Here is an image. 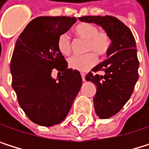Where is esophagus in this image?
Listing matches in <instances>:
<instances>
[{
    "instance_id": "1",
    "label": "esophagus",
    "mask_w": 149,
    "mask_h": 149,
    "mask_svg": "<svg viewBox=\"0 0 149 149\" xmlns=\"http://www.w3.org/2000/svg\"><path fill=\"white\" fill-rule=\"evenodd\" d=\"M81 79H83V81H85V74H84V73H81Z\"/></svg>"
}]
</instances>
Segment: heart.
Masks as SVG:
<instances>
[{
    "mask_svg": "<svg viewBox=\"0 0 149 149\" xmlns=\"http://www.w3.org/2000/svg\"><path fill=\"white\" fill-rule=\"evenodd\" d=\"M74 33L77 37L86 41L85 51H92L99 56L105 55L110 49L111 38L107 33L99 32L95 25L89 23H81L74 28ZM57 46L59 52L68 56L71 52V41L68 34L62 33L59 35ZM97 58L92 52L83 56H74L68 59V65L74 70L84 72L96 64Z\"/></svg>",
    "mask_w": 149,
    "mask_h": 149,
    "instance_id": "b5f03b06",
    "label": "heart"
}]
</instances>
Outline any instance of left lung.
Wrapping results in <instances>:
<instances>
[{"label":"left lung","mask_w":149,"mask_h":149,"mask_svg":"<svg viewBox=\"0 0 149 149\" xmlns=\"http://www.w3.org/2000/svg\"><path fill=\"white\" fill-rule=\"evenodd\" d=\"M85 23L100 26L111 38L107 59L92 68L102 75L89 73L85 79L96 85L93 98L95 112L100 119L117 114L132 94L139 79V60L136 43L130 28L115 17L85 16L78 17Z\"/></svg>","instance_id":"obj_1"}]
</instances>
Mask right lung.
I'll return each instance as SVG.
<instances>
[{
	"instance_id": "obj_1",
	"label": "right lung",
	"mask_w": 149,
	"mask_h": 149,
	"mask_svg": "<svg viewBox=\"0 0 149 149\" xmlns=\"http://www.w3.org/2000/svg\"><path fill=\"white\" fill-rule=\"evenodd\" d=\"M76 22L74 17H39L17 38L10 62L12 88L27 117L53 126L68 116L81 86L79 71L68 68L57 42ZM53 69L61 72L56 79Z\"/></svg>"
}]
</instances>
